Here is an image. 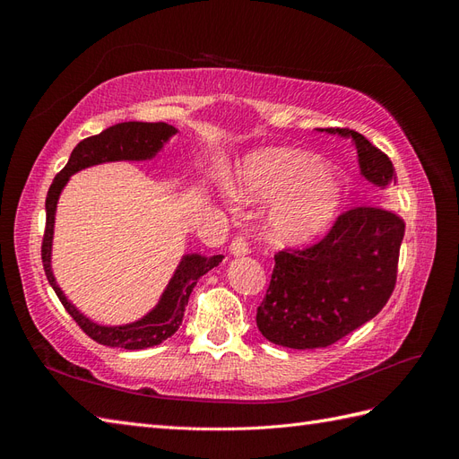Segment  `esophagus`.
I'll use <instances>...</instances> for the list:
<instances>
[{"mask_svg": "<svg viewBox=\"0 0 459 459\" xmlns=\"http://www.w3.org/2000/svg\"><path fill=\"white\" fill-rule=\"evenodd\" d=\"M230 253L233 256H245V255L251 253V248H248V243H247V239L243 238V235H235V238L231 239Z\"/></svg>", "mask_w": 459, "mask_h": 459, "instance_id": "obj_1", "label": "esophagus"}]
</instances>
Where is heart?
Instances as JSON below:
<instances>
[{
	"label": "heart",
	"instance_id": "heart-1",
	"mask_svg": "<svg viewBox=\"0 0 459 459\" xmlns=\"http://www.w3.org/2000/svg\"><path fill=\"white\" fill-rule=\"evenodd\" d=\"M238 195L245 201L275 199L268 221L272 239L302 243L324 231L337 216L342 184L310 152L272 147L247 157Z\"/></svg>",
	"mask_w": 459,
	"mask_h": 459
}]
</instances>
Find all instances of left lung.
<instances>
[{
	"label": "left lung",
	"mask_w": 459,
	"mask_h": 459,
	"mask_svg": "<svg viewBox=\"0 0 459 459\" xmlns=\"http://www.w3.org/2000/svg\"><path fill=\"white\" fill-rule=\"evenodd\" d=\"M325 132L352 137L359 169L371 184L396 182L391 159L362 134ZM404 230V220L388 208L358 204L341 212L314 245L277 253L256 310L262 335L287 349H325L369 322L394 290Z\"/></svg>",
	"instance_id": "1"
}]
</instances>
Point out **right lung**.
Returning a JSON list of instances; mask_svg holds the SVG:
<instances>
[{
    "instance_id": "add662e5",
    "label": "right lung",
    "mask_w": 459,
    "mask_h": 459,
    "mask_svg": "<svg viewBox=\"0 0 459 459\" xmlns=\"http://www.w3.org/2000/svg\"><path fill=\"white\" fill-rule=\"evenodd\" d=\"M178 130L166 122H120L103 130L101 134L86 137L82 140L74 151L71 152L65 169L55 176L53 184L46 197V231L41 239V262H44V272L48 281L53 287L55 295L59 297L65 310L73 316L80 329L86 333L90 339L105 346H118L126 351H142L149 346L160 344L169 337H172L182 325L186 304L193 287L197 285L199 277L208 270L221 262V255L216 256H201V255H187L179 262V266L166 287L160 302L151 310L140 322L118 327H105L97 325L84 314H80L71 302L66 300L59 285L55 283L51 273V239H53V221H55V208H57L59 193L65 187L74 172L88 169V166L100 162H113V160H143L151 159L155 152L169 142V137Z\"/></svg>"
}]
</instances>
